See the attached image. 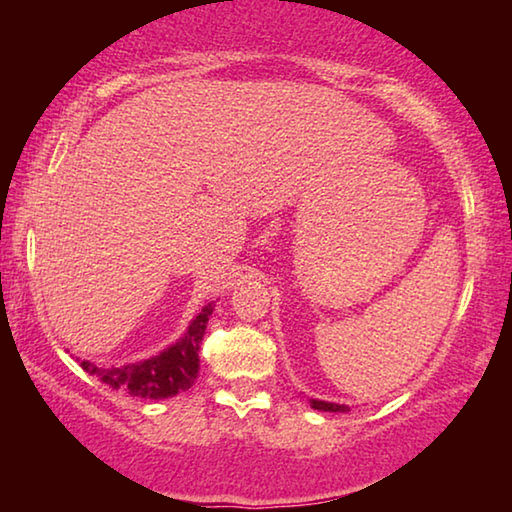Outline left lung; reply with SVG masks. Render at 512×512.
Instances as JSON below:
<instances>
[{"label":"left lung","instance_id":"1","mask_svg":"<svg viewBox=\"0 0 512 512\" xmlns=\"http://www.w3.org/2000/svg\"><path fill=\"white\" fill-rule=\"evenodd\" d=\"M309 404H311V409H316V411H329V413H345V411H350V406L334 404V402H323V400H309Z\"/></svg>","mask_w":512,"mask_h":512}]
</instances>
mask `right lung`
<instances>
[{
  "instance_id": "right-lung-1",
  "label": "right lung",
  "mask_w": 512,
  "mask_h": 512,
  "mask_svg": "<svg viewBox=\"0 0 512 512\" xmlns=\"http://www.w3.org/2000/svg\"><path fill=\"white\" fill-rule=\"evenodd\" d=\"M212 309V305H205L201 314L192 320L183 339L160 352L158 357L119 368H99L97 363L90 361H83L81 366L115 391L144 397V400H167V397L192 388L194 379L198 377V363H201L198 348H201Z\"/></svg>"
}]
</instances>
